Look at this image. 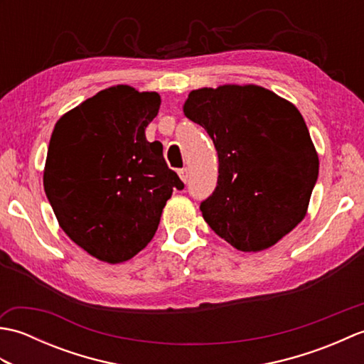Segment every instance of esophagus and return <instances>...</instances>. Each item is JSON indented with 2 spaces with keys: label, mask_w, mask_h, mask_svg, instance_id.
<instances>
[{
  "label": "esophagus",
  "mask_w": 364,
  "mask_h": 364,
  "mask_svg": "<svg viewBox=\"0 0 364 364\" xmlns=\"http://www.w3.org/2000/svg\"><path fill=\"white\" fill-rule=\"evenodd\" d=\"M178 175H180L181 181L188 183V180H189V168H188V167H183V168H180V170H178Z\"/></svg>",
  "instance_id": "34e87169"
}]
</instances>
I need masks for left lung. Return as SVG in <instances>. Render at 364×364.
Here are the masks:
<instances>
[{"label": "left lung", "mask_w": 364, "mask_h": 364, "mask_svg": "<svg viewBox=\"0 0 364 364\" xmlns=\"http://www.w3.org/2000/svg\"><path fill=\"white\" fill-rule=\"evenodd\" d=\"M183 111L219 156L218 186L200 205L215 235L259 252L304 220L319 158L296 106L255 84H225L192 90Z\"/></svg>", "instance_id": "1"}]
</instances>
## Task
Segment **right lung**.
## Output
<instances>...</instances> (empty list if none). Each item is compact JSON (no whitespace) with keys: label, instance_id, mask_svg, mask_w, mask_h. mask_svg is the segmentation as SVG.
<instances>
[{"label":"right lung","instance_id":"obj_1","mask_svg":"<svg viewBox=\"0 0 364 364\" xmlns=\"http://www.w3.org/2000/svg\"><path fill=\"white\" fill-rule=\"evenodd\" d=\"M161 97L114 86L64 114L50 139L43 188L60 228L100 261H128L156 233L162 210L184 184L149 142Z\"/></svg>","mask_w":364,"mask_h":364}]
</instances>
